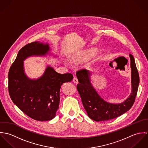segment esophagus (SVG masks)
Wrapping results in <instances>:
<instances>
[{
    "label": "esophagus",
    "mask_w": 148,
    "mask_h": 148,
    "mask_svg": "<svg viewBox=\"0 0 148 148\" xmlns=\"http://www.w3.org/2000/svg\"><path fill=\"white\" fill-rule=\"evenodd\" d=\"M73 82L75 83H76V84H77V83H78V80H77V79L76 77H73Z\"/></svg>",
    "instance_id": "obj_1"
}]
</instances>
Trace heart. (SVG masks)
<instances>
[{
  "label": "heart",
  "mask_w": 148,
  "mask_h": 148,
  "mask_svg": "<svg viewBox=\"0 0 148 148\" xmlns=\"http://www.w3.org/2000/svg\"><path fill=\"white\" fill-rule=\"evenodd\" d=\"M97 52V49L95 48H90L80 51L73 54L71 57V60L72 63L79 65L84 63L94 56ZM89 67L91 68L92 64H89Z\"/></svg>",
  "instance_id": "obj_1"
}]
</instances>
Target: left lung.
Masks as SVG:
<instances>
[{
    "label": "left lung",
    "mask_w": 148,
    "mask_h": 148,
    "mask_svg": "<svg viewBox=\"0 0 148 148\" xmlns=\"http://www.w3.org/2000/svg\"><path fill=\"white\" fill-rule=\"evenodd\" d=\"M131 68L132 90L129 96L121 103H110L101 98L91 83L92 73L86 69L77 72L79 84L77 90L88 116L96 121H104L115 119L127 111L134 104L140 82L139 75L133 56L129 54Z\"/></svg>",
    "instance_id": "left-lung-1"
}]
</instances>
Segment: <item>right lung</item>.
Segmentation results:
<instances>
[{
  "instance_id": "1",
  "label": "right lung",
  "mask_w": 148,
  "mask_h": 148,
  "mask_svg": "<svg viewBox=\"0 0 148 148\" xmlns=\"http://www.w3.org/2000/svg\"><path fill=\"white\" fill-rule=\"evenodd\" d=\"M50 50L48 43L35 42L25 45L19 51L8 75V91L13 103L28 116L40 121L55 117L61 86L73 79L71 73H59L50 65L39 78L31 79L27 76L24 61L31 56H45Z\"/></svg>"
}]
</instances>
